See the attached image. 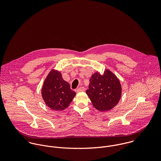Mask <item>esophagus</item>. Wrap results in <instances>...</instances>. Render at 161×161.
<instances>
[{"instance_id": "esophagus-1", "label": "esophagus", "mask_w": 161, "mask_h": 161, "mask_svg": "<svg viewBox=\"0 0 161 161\" xmlns=\"http://www.w3.org/2000/svg\"><path fill=\"white\" fill-rule=\"evenodd\" d=\"M85 91V88L84 87H80L76 90L77 92H82V91Z\"/></svg>"}]
</instances>
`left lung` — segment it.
<instances>
[{
  "label": "left lung",
  "mask_w": 161,
  "mask_h": 161,
  "mask_svg": "<svg viewBox=\"0 0 161 161\" xmlns=\"http://www.w3.org/2000/svg\"><path fill=\"white\" fill-rule=\"evenodd\" d=\"M89 81L86 93L96 109L105 112L117 105L121 95V86L114 74L108 69L103 75L95 72Z\"/></svg>",
  "instance_id": "8db88e82"
}]
</instances>
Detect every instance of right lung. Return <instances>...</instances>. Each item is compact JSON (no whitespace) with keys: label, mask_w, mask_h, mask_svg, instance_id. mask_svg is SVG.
<instances>
[{"label":"right lung","mask_w":161,"mask_h":161,"mask_svg":"<svg viewBox=\"0 0 161 161\" xmlns=\"http://www.w3.org/2000/svg\"><path fill=\"white\" fill-rule=\"evenodd\" d=\"M42 94L45 103L50 108L59 111L69 106L75 92L70 89L69 83L63 80L61 74L53 69L46 77Z\"/></svg>","instance_id":"obj_1"}]
</instances>
